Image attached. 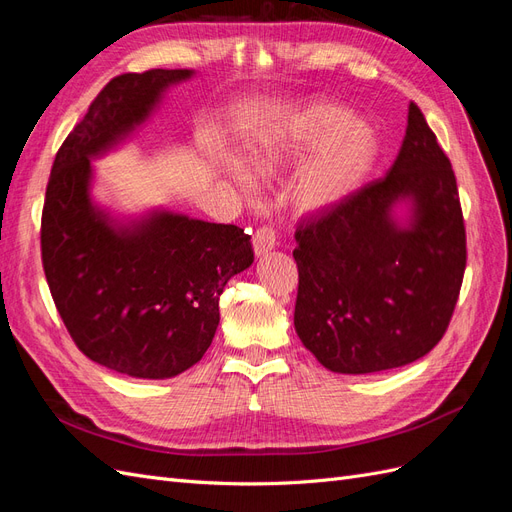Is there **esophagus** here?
<instances>
[{"label":"esophagus","mask_w":512,"mask_h":512,"mask_svg":"<svg viewBox=\"0 0 512 512\" xmlns=\"http://www.w3.org/2000/svg\"><path fill=\"white\" fill-rule=\"evenodd\" d=\"M252 243H254V252L256 256H267L273 247H275V230L271 226H260L256 228L254 237H252Z\"/></svg>","instance_id":"34e87169"}]
</instances>
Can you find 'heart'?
Masks as SVG:
<instances>
[{
  "instance_id": "heart-1",
  "label": "heart",
  "mask_w": 512,
  "mask_h": 512,
  "mask_svg": "<svg viewBox=\"0 0 512 512\" xmlns=\"http://www.w3.org/2000/svg\"><path fill=\"white\" fill-rule=\"evenodd\" d=\"M320 151L292 185V203L301 213H322L344 205L363 188L378 160L374 134L350 108L333 102L309 104L282 138L267 143L254 158L260 177L297 164ZM243 185H250L241 177Z\"/></svg>"
}]
</instances>
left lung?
<instances>
[{"label":"left lung","instance_id":"left-lung-1","mask_svg":"<svg viewBox=\"0 0 512 512\" xmlns=\"http://www.w3.org/2000/svg\"><path fill=\"white\" fill-rule=\"evenodd\" d=\"M412 197L415 222L390 207ZM294 329L320 365L374 374L408 365L444 337L466 271V226L451 160L414 102L399 156L331 211L297 224Z\"/></svg>","mask_w":512,"mask_h":512}]
</instances>
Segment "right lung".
Returning a JSON list of instances; mask_svg holds the SVG:
<instances>
[{"label":"right lung","instance_id":"obj_1","mask_svg":"<svg viewBox=\"0 0 512 512\" xmlns=\"http://www.w3.org/2000/svg\"><path fill=\"white\" fill-rule=\"evenodd\" d=\"M190 70L119 74L59 147L42 207V267L57 312L87 359L132 378H173L203 359L220 294L254 262L232 224L156 213L113 226L89 200V158L145 121Z\"/></svg>","mask_w":512,"mask_h":512}]
</instances>
